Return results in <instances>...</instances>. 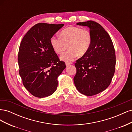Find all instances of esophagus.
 I'll list each match as a JSON object with an SVG mask.
<instances>
[{"instance_id":"1","label":"esophagus","mask_w":132,"mask_h":132,"mask_svg":"<svg viewBox=\"0 0 132 132\" xmlns=\"http://www.w3.org/2000/svg\"><path fill=\"white\" fill-rule=\"evenodd\" d=\"M70 64H71V63H68V62H66V63H65V64H66V65H67V66L70 65Z\"/></svg>"}]
</instances>
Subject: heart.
I'll return each mask as SVG.
<instances>
[{
  "mask_svg": "<svg viewBox=\"0 0 132 132\" xmlns=\"http://www.w3.org/2000/svg\"><path fill=\"white\" fill-rule=\"evenodd\" d=\"M92 36L86 29L77 26H69L60 32V37L51 38V44L54 51L58 54H62L69 47V50L64 53L61 59L65 62H71L78 54L80 56L86 54L91 45Z\"/></svg>",
  "mask_w": 132,
  "mask_h": 132,
  "instance_id": "1",
  "label": "heart"
}]
</instances>
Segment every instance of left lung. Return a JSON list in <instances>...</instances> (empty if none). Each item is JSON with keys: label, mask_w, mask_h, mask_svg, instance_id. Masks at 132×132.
Here are the masks:
<instances>
[{"label": "left lung", "mask_w": 132, "mask_h": 132, "mask_svg": "<svg viewBox=\"0 0 132 132\" xmlns=\"http://www.w3.org/2000/svg\"><path fill=\"white\" fill-rule=\"evenodd\" d=\"M90 28L91 45L87 52L75 63L76 88L86 96L96 95L107 88L114 75L116 54L113 44L101 25L93 21L78 22Z\"/></svg>", "instance_id": "1"}]
</instances>
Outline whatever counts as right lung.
Returning a JSON list of instances; mask_svg holds the SVG:
<instances>
[{"label":"right lung","mask_w":132,"mask_h":132,"mask_svg":"<svg viewBox=\"0 0 132 132\" xmlns=\"http://www.w3.org/2000/svg\"><path fill=\"white\" fill-rule=\"evenodd\" d=\"M64 24L38 23L23 37L18 53L19 74L25 88L35 97L53 94L58 77L65 68L51 44V38Z\"/></svg>","instance_id":"obj_1"}]
</instances>
